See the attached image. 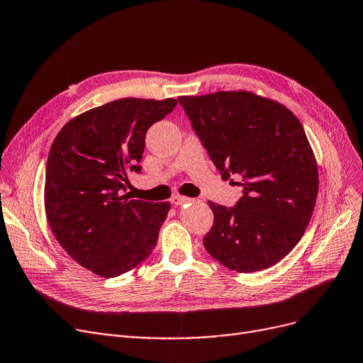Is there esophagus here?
Masks as SVG:
<instances>
[{
  "instance_id": "1",
  "label": "esophagus",
  "mask_w": 363,
  "mask_h": 363,
  "mask_svg": "<svg viewBox=\"0 0 363 363\" xmlns=\"http://www.w3.org/2000/svg\"><path fill=\"white\" fill-rule=\"evenodd\" d=\"M190 201H193V199H190V197H182V196H173V197L170 199V203L175 204V206H181V204L190 203Z\"/></svg>"
}]
</instances>
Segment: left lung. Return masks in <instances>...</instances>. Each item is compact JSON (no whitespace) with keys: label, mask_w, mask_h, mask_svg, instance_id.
<instances>
[{"label":"left lung","mask_w":363,"mask_h":363,"mask_svg":"<svg viewBox=\"0 0 363 363\" xmlns=\"http://www.w3.org/2000/svg\"><path fill=\"white\" fill-rule=\"evenodd\" d=\"M224 181L240 178L231 208L208 201L213 225L203 245L239 273L265 270L301 240L319 190L318 164L299 120L250 91L178 98Z\"/></svg>","instance_id":"1"}]
</instances>
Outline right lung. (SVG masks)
<instances>
[{
	"instance_id": "obj_1",
	"label": "right lung",
	"mask_w": 363,
	"mask_h": 363,
	"mask_svg": "<svg viewBox=\"0 0 363 363\" xmlns=\"http://www.w3.org/2000/svg\"><path fill=\"white\" fill-rule=\"evenodd\" d=\"M175 99L124 98L68 121L45 166V215L56 240L84 269L117 277L150 257L169 201L133 200L128 172H140L145 135Z\"/></svg>"
}]
</instances>
